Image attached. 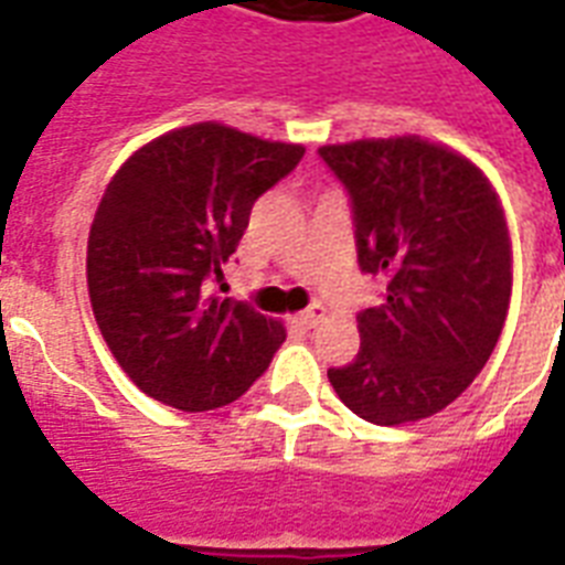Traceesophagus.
Wrapping results in <instances>:
<instances>
[{"instance_id": "34e87169", "label": "esophagus", "mask_w": 565, "mask_h": 565, "mask_svg": "<svg viewBox=\"0 0 565 565\" xmlns=\"http://www.w3.org/2000/svg\"><path fill=\"white\" fill-rule=\"evenodd\" d=\"M322 319H324V307L322 305H313V307H310V310H305V313L298 316L296 322L301 324V328L310 330V328H316V324L322 322Z\"/></svg>"}]
</instances>
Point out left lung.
<instances>
[{
    "label": "left lung",
    "instance_id": "8db88e82",
    "mask_svg": "<svg viewBox=\"0 0 565 565\" xmlns=\"http://www.w3.org/2000/svg\"><path fill=\"white\" fill-rule=\"evenodd\" d=\"M351 200L356 260L386 278L356 313L360 354L328 369L362 420L397 426L447 409L499 342L511 301V237L473 162L415 136L319 148Z\"/></svg>",
    "mask_w": 565,
    "mask_h": 565
}]
</instances>
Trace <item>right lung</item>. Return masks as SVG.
Returning <instances> with one entry per match:
<instances>
[{
	"label": "right lung",
	"mask_w": 565,
	"mask_h": 565,
	"mask_svg": "<svg viewBox=\"0 0 565 565\" xmlns=\"http://www.w3.org/2000/svg\"><path fill=\"white\" fill-rule=\"evenodd\" d=\"M301 145L194 124L150 141L113 177L86 249L92 310L141 392L182 412L237 401L269 369L284 328L211 296L252 205L301 162Z\"/></svg>",
	"instance_id": "1"
}]
</instances>
